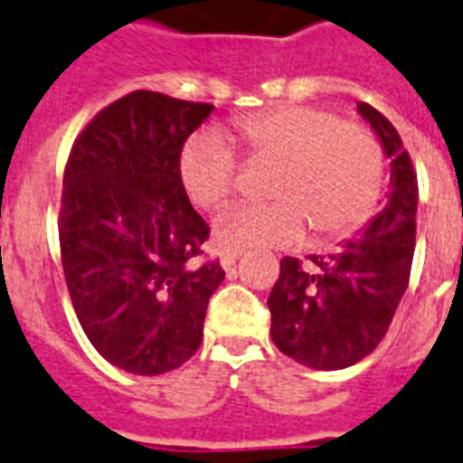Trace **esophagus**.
Returning <instances> with one entry per match:
<instances>
[{
    "label": "esophagus",
    "mask_w": 463,
    "mask_h": 463,
    "mask_svg": "<svg viewBox=\"0 0 463 463\" xmlns=\"http://www.w3.org/2000/svg\"><path fill=\"white\" fill-rule=\"evenodd\" d=\"M239 255H241V250H222V255H220L222 268H224V269L232 268V265L239 260Z\"/></svg>",
    "instance_id": "esophagus-1"
}]
</instances>
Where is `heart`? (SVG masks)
Here are the masks:
<instances>
[{
  "label": "heart",
  "mask_w": 463,
  "mask_h": 463,
  "mask_svg": "<svg viewBox=\"0 0 463 463\" xmlns=\"http://www.w3.org/2000/svg\"><path fill=\"white\" fill-rule=\"evenodd\" d=\"M234 138L250 160L277 162L269 174L272 203H236L214 217V241L224 250L291 246L306 224L317 239L356 232L383 195V150L356 121L317 107H277L234 124ZM234 147L224 133L205 128L181 147L179 176L198 208H217L236 186Z\"/></svg>",
  "instance_id": "heart-1"
}]
</instances>
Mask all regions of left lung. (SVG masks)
<instances>
[{"label": "left lung", "instance_id": "8db88e82", "mask_svg": "<svg viewBox=\"0 0 463 463\" xmlns=\"http://www.w3.org/2000/svg\"><path fill=\"white\" fill-rule=\"evenodd\" d=\"M356 112L390 160V186L380 213L330 255L279 262L269 291L272 342L284 356L316 371H342L365 358L390 327L411 272L419 184L397 128L368 102Z\"/></svg>", "mask_w": 463, "mask_h": 463}]
</instances>
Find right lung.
Masks as SVG:
<instances>
[{"instance_id": "add662e5", "label": "right lung", "mask_w": 463, "mask_h": 463, "mask_svg": "<svg viewBox=\"0 0 463 463\" xmlns=\"http://www.w3.org/2000/svg\"><path fill=\"white\" fill-rule=\"evenodd\" d=\"M205 102L136 90L105 107L73 143L59 243L79 323L98 354L133 375H162L203 342L220 262L194 268L210 229L179 176Z\"/></svg>"}]
</instances>
